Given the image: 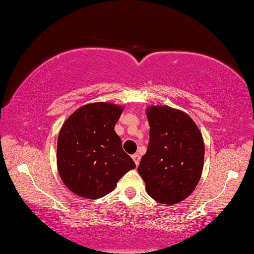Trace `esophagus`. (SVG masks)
Here are the masks:
<instances>
[{"label": "esophagus", "mask_w": 254, "mask_h": 254, "mask_svg": "<svg viewBox=\"0 0 254 254\" xmlns=\"http://www.w3.org/2000/svg\"><path fill=\"white\" fill-rule=\"evenodd\" d=\"M132 157V160H134V162H135V164L136 165H138L139 164V160H140V156L138 155V154H134L131 156Z\"/></svg>", "instance_id": "esophagus-1"}]
</instances>
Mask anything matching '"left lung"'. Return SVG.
Listing matches in <instances>:
<instances>
[{
  "label": "left lung",
  "mask_w": 254,
  "mask_h": 254,
  "mask_svg": "<svg viewBox=\"0 0 254 254\" xmlns=\"http://www.w3.org/2000/svg\"><path fill=\"white\" fill-rule=\"evenodd\" d=\"M149 142L138 172L147 193L164 205L182 201L201 177L205 146L197 125L170 107L147 109Z\"/></svg>",
  "instance_id": "obj_1"
}]
</instances>
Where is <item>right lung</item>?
Listing matches in <instances>:
<instances>
[{"instance_id": "1", "label": "right lung", "mask_w": 254, "mask_h": 254, "mask_svg": "<svg viewBox=\"0 0 254 254\" xmlns=\"http://www.w3.org/2000/svg\"><path fill=\"white\" fill-rule=\"evenodd\" d=\"M122 111V107L111 103H91L77 109L63 125L57 142V166L72 192L101 198L136 166L115 131Z\"/></svg>"}]
</instances>
